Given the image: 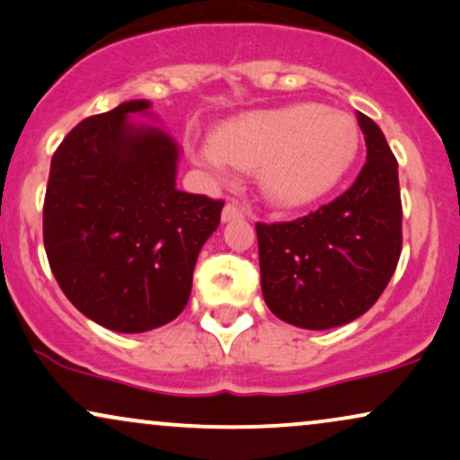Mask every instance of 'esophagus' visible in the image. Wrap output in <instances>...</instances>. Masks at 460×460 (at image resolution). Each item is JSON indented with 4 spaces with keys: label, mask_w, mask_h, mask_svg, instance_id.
Masks as SVG:
<instances>
[{
    "label": "esophagus",
    "mask_w": 460,
    "mask_h": 460,
    "mask_svg": "<svg viewBox=\"0 0 460 460\" xmlns=\"http://www.w3.org/2000/svg\"><path fill=\"white\" fill-rule=\"evenodd\" d=\"M243 217V210L237 203H226L223 208V223H229V220H235V218H242Z\"/></svg>",
    "instance_id": "1"
}]
</instances>
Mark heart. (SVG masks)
I'll list each match as a JSON object with an SVG mask.
<instances>
[{"label":"heart","mask_w":460,"mask_h":460,"mask_svg":"<svg viewBox=\"0 0 460 460\" xmlns=\"http://www.w3.org/2000/svg\"><path fill=\"white\" fill-rule=\"evenodd\" d=\"M358 150L354 120L316 103L259 110L226 120L212 142L193 144L197 165L214 178H229L231 167L259 172L267 199L297 210L337 187Z\"/></svg>","instance_id":"heart-1"}]
</instances>
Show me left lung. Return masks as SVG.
<instances>
[{
  "mask_svg": "<svg viewBox=\"0 0 460 460\" xmlns=\"http://www.w3.org/2000/svg\"><path fill=\"white\" fill-rule=\"evenodd\" d=\"M367 161L346 193L290 223H257L261 290L278 318L323 331L363 316L401 254L397 159L385 133L357 112Z\"/></svg>",
  "mask_w": 460,
  "mask_h": 460,
  "instance_id": "1",
  "label": "left lung"
}]
</instances>
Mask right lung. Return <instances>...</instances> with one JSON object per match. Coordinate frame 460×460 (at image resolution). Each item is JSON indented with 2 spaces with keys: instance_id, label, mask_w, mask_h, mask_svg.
<instances>
[{
  "instance_id": "right-lung-1",
  "label": "right lung",
  "mask_w": 460,
  "mask_h": 460,
  "mask_svg": "<svg viewBox=\"0 0 460 460\" xmlns=\"http://www.w3.org/2000/svg\"><path fill=\"white\" fill-rule=\"evenodd\" d=\"M133 100L67 133L50 161L44 248L66 297L102 327L142 333L184 310L225 201L178 190L180 148L136 125Z\"/></svg>"
}]
</instances>
